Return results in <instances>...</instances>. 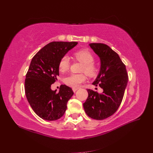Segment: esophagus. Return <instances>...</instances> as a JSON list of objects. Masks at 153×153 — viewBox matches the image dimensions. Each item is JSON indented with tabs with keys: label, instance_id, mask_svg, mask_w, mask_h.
I'll list each match as a JSON object with an SVG mask.
<instances>
[{
	"label": "esophagus",
	"instance_id": "34e87169",
	"mask_svg": "<svg viewBox=\"0 0 153 153\" xmlns=\"http://www.w3.org/2000/svg\"><path fill=\"white\" fill-rule=\"evenodd\" d=\"M78 89H79V87H73V92H75V91H76Z\"/></svg>",
	"mask_w": 153,
	"mask_h": 153
}]
</instances>
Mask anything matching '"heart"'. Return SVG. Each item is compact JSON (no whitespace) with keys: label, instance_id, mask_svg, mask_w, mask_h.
<instances>
[{"label":"heart","instance_id":"1","mask_svg":"<svg viewBox=\"0 0 153 153\" xmlns=\"http://www.w3.org/2000/svg\"><path fill=\"white\" fill-rule=\"evenodd\" d=\"M74 57L78 61L83 63L82 71H84L90 76H94L98 71V68L94 61V56L90 50L87 49H82L74 53ZM70 67V60L68 55H65L60 59L59 62V71L64 73L67 71ZM86 79V76L84 73H71L64 78V82L69 86L76 87L81 83L84 82Z\"/></svg>","mask_w":153,"mask_h":153}]
</instances>
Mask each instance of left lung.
<instances>
[{"label": "left lung", "instance_id": "obj_1", "mask_svg": "<svg viewBox=\"0 0 153 153\" xmlns=\"http://www.w3.org/2000/svg\"><path fill=\"white\" fill-rule=\"evenodd\" d=\"M89 46L101 61L100 73L92 84L99 85L103 91L100 94L87 89L88 98L84 103V108L91 118L103 120L113 115L119 108L127 86L128 76L126 66L119 55L108 45L91 43Z\"/></svg>", "mask_w": 153, "mask_h": 153}]
</instances>
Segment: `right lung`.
<instances>
[{"label":"right lung","instance_id":"1","mask_svg":"<svg viewBox=\"0 0 153 153\" xmlns=\"http://www.w3.org/2000/svg\"><path fill=\"white\" fill-rule=\"evenodd\" d=\"M77 42L53 41L41 48L32 58L26 74L25 91L34 112L47 121H55L63 116L67 103L73 95L71 87L61 85L58 93L51 85L59 75L60 59Z\"/></svg>","mask_w":153,"mask_h":153}]
</instances>
